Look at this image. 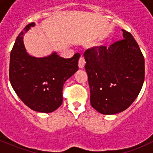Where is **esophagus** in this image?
<instances>
[{"mask_svg":"<svg viewBox=\"0 0 153 153\" xmlns=\"http://www.w3.org/2000/svg\"><path fill=\"white\" fill-rule=\"evenodd\" d=\"M86 64V61H85V59L83 56H80V58L79 59V63H78V66H79V68H83Z\"/></svg>","mask_w":153,"mask_h":153,"instance_id":"1","label":"esophagus"}]
</instances>
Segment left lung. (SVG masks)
<instances>
[{
    "label": "left lung",
    "mask_w": 153,
    "mask_h": 153,
    "mask_svg": "<svg viewBox=\"0 0 153 153\" xmlns=\"http://www.w3.org/2000/svg\"><path fill=\"white\" fill-rule=\"evenodd\" d=\"M122 30L123 40L84 53L90 103L104 115L126 110L138 97L145 78V60L140 47L129 32Z\"/></svg>",
    "instance_id": "obj_1"
}]
</instances>
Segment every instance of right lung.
Instances as JSON below:
<instances>
[{
    "label": "right lung",
    "instance_id": "obj_1",
    "mask_svg": "<svg viewBox=\"0 0 153 153\" xmlns=\"http://www.w3.org/2000/svg\"><path fill=\"white\" fill-rule=\"evenodd\" d=\"M35 23L24 27L10 52L9 78L13 90L26 106L34 111L51 113L63 102L65 82L78 70L80 54L60 57L56 52L45 57L30 56L24 45V35Z\"/></svg>",
    "mask_w": 153,
    "mask_h": 153
}]
</instances>
